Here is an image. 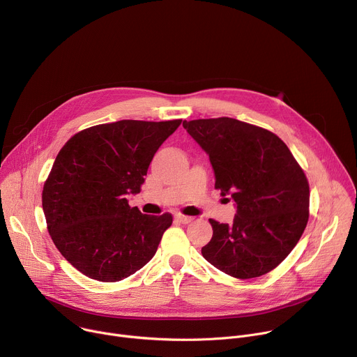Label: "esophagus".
Masks as SVG:
<instances>
[{"instance_id":"obj_1","label":"esophagus","mask_w":357,"mask_h":357,"mask_svg":"<svg viewBox=\"0 0 357 357\" xmlns=\"http://www.w3.org/2000/svg\"><path fill=\"white\" fill-rule=\"evenodd\" d=\"M175 219L179 222V223H183V225H188V223H190L193 219L192 218H189V216H183V215H176L175 216Z\"/></svg>"}]
</instances>
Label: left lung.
Instances as JSON below:
<instances>
[{"mask_svg":"<svg viewBox=\"0 0 357 357\" xmlns=\"http://www.w3.org/2000/svg\"><path fill=\"white\" fill-rule=\"evenodd\" d=\"M209 155L215 188L233 199V223L209 220L202 256L241 280L274 270L301 238L310 218V185L291 151L271 131L236 119L183 121Z\"/></svg>","mask_w":357,"mask_h":357,"instance_id":"8db88e82","label":"left lung"}]
</instances>
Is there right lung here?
Instances as JSON below:
<instances>
[{"label": "right lung", "instance_id": "obj_1", "mask_svg": "<svg viewBox=\"0 0 357 357\" xmlns=\"http://www.w3.org/2000/svg\"><path fill=\"white\" fill-rule=\"evenodd\" d=\"M181 123L100 124L59 151L43 185L42 208L55 245L86 277L121 281L154 257L172 216L142 215L127 196L139 193L155 152Z\"/></svg>", "mask_w": 357, "mask_h": 357}]
</instances>
